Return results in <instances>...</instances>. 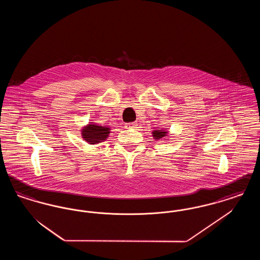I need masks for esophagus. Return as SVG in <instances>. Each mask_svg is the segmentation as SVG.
Instances as JSON below:
<instances>
[{
	"label": "esophagus",
	"mask_w": 260,
	"mask_h": 260,
	"mask_svg": "<svg viewBox=\"0 0 260 260\" xmlns=\"http://www.w3.org/2000/svg\"><path fill=\"white\" fill-rule=\"evenodd\" d=\"M136 125H137L136 123H127L124 126H125V128H135L136 127Z\"/></svg>",
	"instance_id": "obj_1"
}]
</instances>
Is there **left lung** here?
<instances>
[{
  "label": "left lung",
  "mask_w": 260,
  "mask_h": 260,
  "mask_svg": "<svg viewBox=\"0 0 260 260\" xmlns=\"http://www.w3.org/2000/svg\"><path fill=\"white\" fill-rule=\"evenodd\" d=\"M152 135H153L154 139L159 140V139H161V138L168 136L169 133H168L167 129H155V131L152 132Z\"/></svg>",
  "instance_id": "1"
}]
</instances>
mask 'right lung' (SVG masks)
Returning <instances> with one entry per match:
<instances>
[{"label": "right lung", "instance_id": "obj_1", "mask_svg": "<svg viewBox=\"0 0 260 260\" xmlns=\"http://www.w3.org/2000/svg\"><path fill=\"white\" fill-rule=\"evenodd\" d=\"M110 126L108 125H101V124L89 123L82 128V137L86 140L88 144H98L109 136L110 134Z\"/></svg>", "mask_w": 260, "mask_h": 260}]
</instances>
